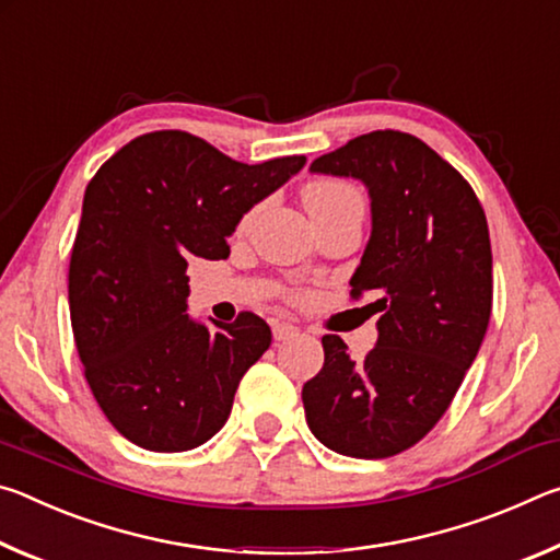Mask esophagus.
Instances as JSON below:
<instances>
[{
  "label": "esophagus",
  "mask_w": 560,
  "mask_h": 560,
  "mask_svg": "<svg viewBox=\"0 0 560 560\" xmlns=\"http://www.w3.org/2000/svg\"><path fill=\"white\" fill-rule=\"evenodd\" d=\"M271 330H273V338H277V340H289L293 336H299V328L293 324H287V320H277Z\"/></svg>",
  "instance_id": "1"
}]
</instances>
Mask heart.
<instances>
[{"label":"heart","mask_w":560,"mask_h":560,"mask_svg":"<svg viewBox=\"0 0 560 560\" xmlns=\"http://www.w3.org/2000/svg\"><path fill=\"white\" fill-rule=\"evenodd\" d=\"M301 197L311 214L336 210V207L348 205V202H363V195H360L355 187L340 183V179H328V177L311 179V183L303 187Z\"/></svg>","instance_id":"heart-1"}]
</instances>
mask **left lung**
<instances>
[{
	"label": "left lung",
	"mask_w": 560,
	"mask_h": 560,
	"mask_svg": "<svg viewBox=\"0 0 560 560\" xmlns=\"http://www.w3.org/2000/svg\"><path fill=\"white\" fill-rule=\"evenodd\" d=\"M311 170L355 177L371 195L373 232L350 299L375 296L363 308L377 316V343L355 363L343 338H320L324 368L303 385V410L328 450L385 459L440 422L485 340L487 214L467 179L410 132H365Z\"/></svg>",
	"instance_id": "1"
}]
</instances>
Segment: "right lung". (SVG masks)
I'll return each instance as SVG.
<instances>
[{
  "label": "right lung",
  "instance_id": "add662e5",
  "mask_svg": "<svg viewBox=\"0 0 560 560\" xmlns=\"http://www.w3.org/2000/svg\"><path fill=\"white\" fill-rule=\"evenodd\" d=\"M303 165L236 163L185 130H155L93 175L69 264L71 328L93 397L138 447L187 452L222 430L271 328L252 311L195 324L187 261L230 257L244 212Z\"/></svg>",
  "mask_w": 560,
  "mask_h": 560
}]
</instances>
